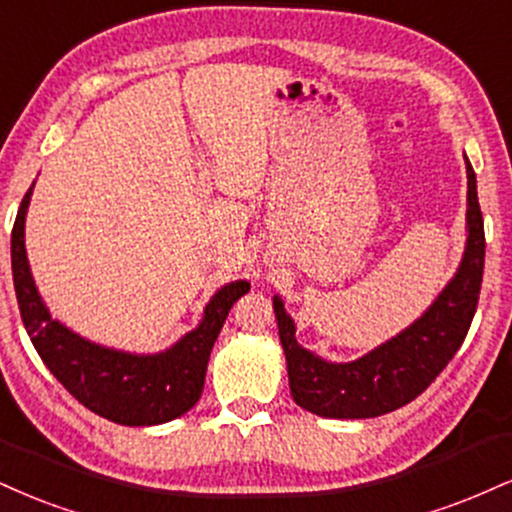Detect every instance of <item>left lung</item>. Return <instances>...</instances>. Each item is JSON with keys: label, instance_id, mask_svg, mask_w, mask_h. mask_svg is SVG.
<instances>
[{"label": "left lung", "instance_id": "left-lung-1", "mask_svg": "<svg viewBox=\"0 0 512 512\" xmlns=\"http://www.w3.org/2000/svg\"><path fill=\"white\" fill-rule=\"evenodd\" d=\"M467 169V243L458 272L429 310L353 362H326L295 341V324L274 295L276 324L288 365L291 396L303 410L334 420H365L403 408L427 389L463 346L484 274V219L477 178Z\"/></svg>", "mask_w": 512, "mask_h": 512}]
</instances>
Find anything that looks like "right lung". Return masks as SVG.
Listing matches in <instances>:
<instances>
[{
    "mask_svg": "<svg viewBox=\"0 0 512 512\" xmlns=\"http://www.w3.org/2000/svg\"><path fill=\"white\" fill-rule=\"evenodd\" d=\"M33 186L21 200L11 231V272L21 319L42 362L78 403L104 420L152 427L181 417L200 400L214 341L250 283L233 281L219 288L202 322L162 353L135 355L92 343L49 315L35 288L26 255V212Z\"/></svg>",
    "mask_w": 512,
    "mask_h": 512,
    "instance_id": "right-lung-1",
    "label": "right lung"
}]
</instances>
